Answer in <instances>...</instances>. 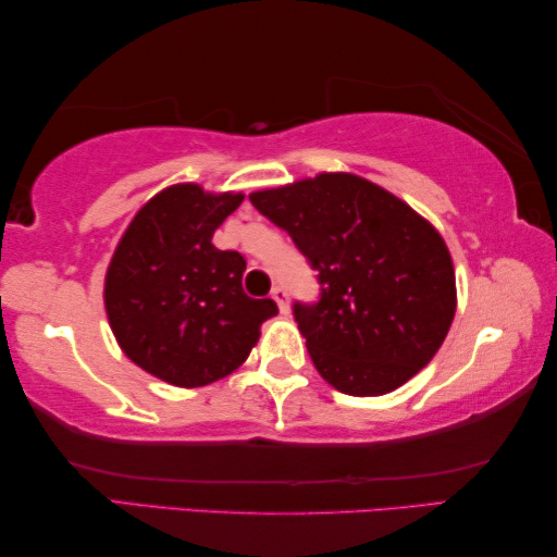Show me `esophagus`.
I'll use <instances>...</instances> for the list:
<instances>
[{"label":"esophagus","mask_w":557,"mask_h":557,"mask_svg":"<svg viewBox=\"0 0 557 557\" xmlns=\"http://www.w3.org/2000/svg\"><path fill=\"white\" fill-rule=\"evenodd\" d=\"M271 298L276 300V306H278L281 313H288V294H286L284 286H273Z\"/></svg>","instance_id":"1"}]
</instances>
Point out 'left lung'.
Here are the masks:
<instances>
[{"instance_id": "1", "label": "left lung", "mask_w": 557, "mask_h": 557, "mask_svg": "<svg viewBox=\"0 0 557 557\" xmlns=\"http://www.w3.org/2000/svg\"><path fill=\"white\" fill-rule=\"evenodd\" d=\"M318 271V304H294L315 370L335 389L377 397L430 362L457 313L442 234L350 172H321L249 195Z\"/></svg>"}]
</instances>
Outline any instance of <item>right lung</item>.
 Segmentation results:
<instances>
[{"label":"right lung","instance_id":"right-lung-1","mask_svg":"<svg viewBox=\"0 0 557 557\" xmlns=\"http://www.w3.org/2000/svg\"><path fill=\"white\" fill-rule=\"evenodd\" d=\"M242 193L172 185L145 205L106 271V313L117 345L138 368L175 387H202L249 358L271 298L244 294L246 261L212 244Z\"/></svg>","mask_w":557,"mask_h":557}]
</instances>
